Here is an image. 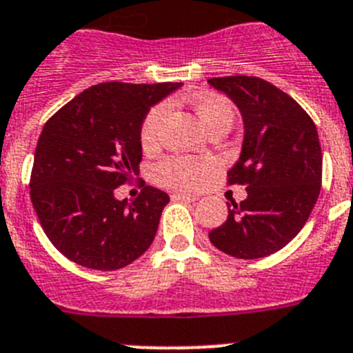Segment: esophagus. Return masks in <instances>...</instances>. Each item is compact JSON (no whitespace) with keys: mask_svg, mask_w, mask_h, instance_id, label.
<instances>
[{"mask_svg":"<svg viewBox=\"0 0 353 353\" xmlns=\"http://www.w3.org/2000/svg\"><path fill=\"white\" fill-rule=\"evenodd\" d=\"M174 201H188V202H195L197 201V195H188V194H174L172 195Z\"/></svg>","mask_w":353,"mask_h":353,"instance_id":"esophagus-1","label":"esophagus"}]
</instances>
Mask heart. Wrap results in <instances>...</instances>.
I'll use <instances>...</instances> for the list:
<instances>
[{"mask_svg":"<svg viewBox=\"0 0 353 353\" xmlns=\"http://www.w3.org/2000/svg\"><path fill=\"white\" fill-rule=\"evenodd\" d=\"M194 112L204 130H210L220 122L232 124L234 108L231 101L222 96H201L194 101ZM168 113V104L159 103L147 112L140 125V143L145 151L158 147L161 137V125ZM213 168V161L208 158H190V156H170L154 167V179L168 188L194 190L202 185L208 172Z\"/></svg>","mask_w":353,"mask_h":353,"instance_id":"1","label":"heart"}]
</instances>
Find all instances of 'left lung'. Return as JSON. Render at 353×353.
<instances>
[{
  "instance_id": "left-lung-1",
  "label": "left lung",
  "mask_w": 353,
  "mask_h": 353,
  "mask_svg": "<svg viewBox=\"0 0 353 353\" xmlns=\"http://www.w3.org/2000/svg\"><path fill=\"white\" fill-rule=\"evenodd\" d=\"M243 117L240 159L228 185H243L247 199L229 206L211 243L238 259H259L286 247L307 222L321 188L316 125L286 92L256 76L211 78Z\"/></svg>"
}]
</instances>
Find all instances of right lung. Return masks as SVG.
Masks as SVG:
<instances>
[{
  "label": "right lung",
  "mask_w": 353,
  "mask_h": 353,
  "mask_svg": "<svg viewBox=\"0 0 353 353\" xmlns=\"http://www.w3.org/2000/svg\"><path fill=\"white\" fill-rule=\"evenodd\" d=\"M179 87L170 81L94 85L44 124L30 197L46 236L67 259L110 272L151 247L170 197L145 183L131 202L113 192L139 174L147 112Z\"/></svg>",
  "instance_id": "obj_1"
}]
</instances>
